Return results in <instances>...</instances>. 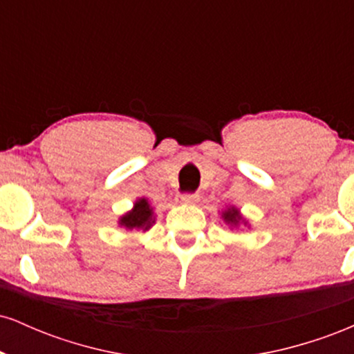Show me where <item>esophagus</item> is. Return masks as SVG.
<instances>
[{"instance_id":"obj_1","label":"esophagus","mask_w":354,"mask_h":354,"mask_svg":"<svg viewBox=\"0 0 354 354\" xmlns=\"http://www.w3.org/2000/svg\"><path fill=\"white\" fill-rule=\"evenodd\" d=\"M176 200L180 203H191V205H196V203L200 201V194L198 193H181V194H178Z\"/></svg>"}]
</instances>
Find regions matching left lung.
<instances>
[{
  "label": "left lung",
  "instance_id": "left-lung-1",
  "mask_svg": "<svg viewBox=\"0 0 354 354\" xmlns=\"http://www.w3.org/2000/svg\"><path fill=\"white\" fill-rule=\"evenodd\" d=\"M225 219H226V223H233V225H236L238 219H239L238 211H236V209L226 211V213H225Z\"/></svg>",
  "mask_w": 354,
  "mask_h": 354
}]
</instances>
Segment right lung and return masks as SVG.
Segmentation results:
<instances>
[{"label":"right lung","instance_id":"obj_1","mask_svg":"<svg viewBox=\"0 0 354 354\" xmlns=\"http://www.w3.org/2000/svg\"><path fill=\"white\" fill-rule=\"evenodd\" d=\"M154 223V219L151 218V208H149L148 201L146 200H140L135 205V209L129 211L126 216L121 218V225L126 226V228L133 230V228H143L148 230Z\"/></svg>","mask_w":354,"mask_h":354}]
</instances>
